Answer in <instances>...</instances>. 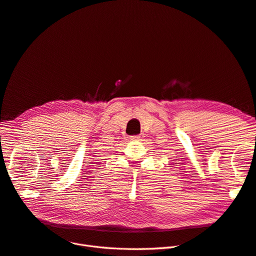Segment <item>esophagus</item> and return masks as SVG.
<instances>
[{"label": "esophagus", "mask_w": 256, "mask_h": 256, "mask_svg": "<svg viewBox=\"0 0 256 256\" xmlns=\"http://www.w3.org/2000/svg\"><path fill=\"white\" fill-rule=\"evenodd\" d=\"M130 139H132V140H135V141H136V140H141V136H140V135L132 136V137H130Z\"/></svg>", "instance_id": "obj_1"}]
</instances>
